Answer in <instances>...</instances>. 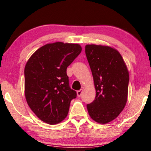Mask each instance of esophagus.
Returning <instances> with one entry per match:
<instances>
[{"instance_id":"1","label":"esophagus","mask_w":151,"mask_h":151,"mask_svg":"<svg viewBox=\"0 0 151 151\" xmlns=\"http://www.w3.org/2000/svg\"><path fill=\"white\" fill-rule=\"evenodd\" d=\"M82 93H83V90H78V91H77V96L80 97L81 96V95H82Z\"/></svg>"}]
</instances>
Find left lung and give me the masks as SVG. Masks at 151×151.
<instances>
[{
  "label": "left lung",
  "mask_w": 151,
  "mask_h": 151,
  "mask_svg": "<svg viewBox=\"0 0 151 151\" xmlns=\"http://www.w3.org/2000/svg\"><path fill=\"white\" fill-rule=\"evenodd\" d=\"M86 54L96 90L95 100L87 105L88 113L97 123H109L127 104L128 69L119 52L108 46L88 44Z\"/></svg>",
  "instance_id": "left-lung-1"
}]
</instances>
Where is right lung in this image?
Returning a JSON list of instances; mask_svg holds the SVG:
<instances>
[{"instance_id": "add662e5", "label": "right lung", "mask_w": 151, "mask_h": 151, "mask_svg": "<svg viewBox=\"0 0 151 151\" xmlns=\"http://www.w3.org/2000/svg\"><path fill=\"white\" fill-rule=\"evenodd\" d=\"M78 44L58 42L37 49L24 68V94L30 109L49 124L66 117L77 94L69 86L67 67L81 54Z\"/></svg>"}]
</instances>
